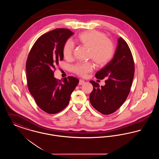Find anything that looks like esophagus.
I'll use <instances>...</instances> for the list:
<instances>
[{
  "label": "esophagus",
  "instance_id": "obj_1",
  "mask_svg": "<svg viewBox=\"0 0 159 159\" xmlns=\"http://www.w3.org/2000/svg\"><path fill=\"white\" fill-rule=\"evenodd\" d=\"M84 83H85V81H84V80H83V79H80V80H79V84L80 85L83 84Z\"/></svg>",
  "mask_w": 159,
  "mask_h": 159
}]
</instances>
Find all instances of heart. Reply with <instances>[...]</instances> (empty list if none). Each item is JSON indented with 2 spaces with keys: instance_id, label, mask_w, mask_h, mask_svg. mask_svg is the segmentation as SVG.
Instances as JSON below:
<instances>
[{
  "instance_id": "b5f03b06",
  "label": "heart",
  "mask_w": 159,
  "mask_h": 159,
  "mask_svg": "<svg viewBox=\"0 0 159 159\" xmlns=\"http://www.w3.org/2000/svg\"><path fill=\"white\" fill-rule=\"evenodd\" d=\"M76 41L80 44L89 48V57L98 66H104L112 60L114 55V46L112 42L107 39L106 35L97 31H86L79 34ZM74 44L67 40L63 47V55L65 58L71 57ZM93 68L91 62L80 63L73 67V71L80 76H84Z\"/></svg>"
}]
</instances>
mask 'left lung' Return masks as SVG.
<instances>
[{
    "label": "left lung",
    "instance_id": "left-lung-1",
    "mask_svg": "<svg viewBox=\"0 0 159 159\" xmlns=\"http://www.w3.org/2000/svg\"><path fill=\"white\" fill-rule=\"evenodd\" d=\"M134 72V62L129 46L123 39L118 38L113 59L95 75L101 80L108 77L106 84L99 87L98 83L90 81L93 88L89 96L91 105L105 115L115 112L128 96Z\"/></svg>",
    "mask_w": 159,
    "mask_h": 159
}]
</instances>
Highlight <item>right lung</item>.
<instances>
[{
    "label": "right lung",
    "instance_id": "right-lung-1",
    "mask_svg": "<svg viewBox=\"0 0 159 159\" xmlns=\"http://www.w3.org/2000/svg\"><path fill=\"white\" fill-rule=\"evenodd\" d=\"M74 33L57 29L41 36L36 41L26 62L28 88L37 105L46 113L55 114L67 106L79 79L69 76L60 80L53 70L64 58L63 47Z\"/></svg>",
    "mask_w": 159,
    "mask_h": 159
}]
</instances>
